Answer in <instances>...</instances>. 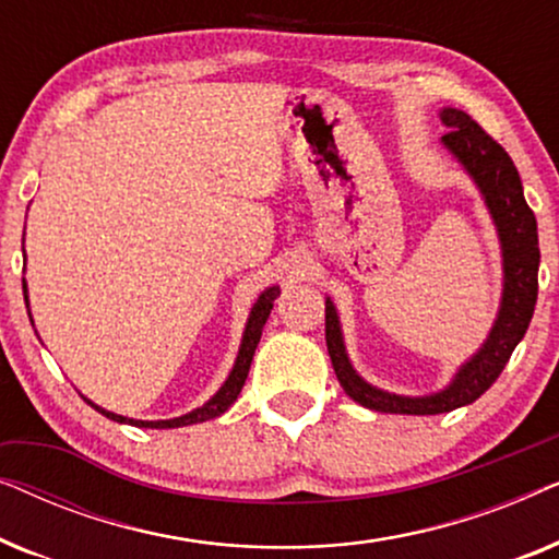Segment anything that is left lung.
Wrapping results in <instances>:
<instances>
[{
  "mask_svg": "<svg viewBox=\"0 0 559 559\" xmlns=\"http://www.w3.org/2000/svg\"><path fill=\"white\" fill-rule=\"evenodd\" d=\"M440 119L448 127L440 140L442 147L476 182L493 218L496 234H499L503 266L501 305L484 346L468 361L461 364L445 389L425 396H404L369 384L354 369L346 343H343L338 310L331 297H325V343L343 392L361 407L386 412V415H442V412H453L476 402L499 379L519 341L524 338L526 328L532 323L534 305H537V218L524 201L522 178H519L514 163L507 150L493 142L465 111L445 106L440 109Z\"/></svg>",
  "mask_w": 559,
  "mask_h": 559,
  "instance_id": "left-lung-1",
  "label": "left lung"
}]
</instances>
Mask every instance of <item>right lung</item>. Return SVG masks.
Instances as JSON below:
<instances>
[{"label":"right lung","instance_id":"1","mask_svg":"<svg viewBox=\"0 0 559 559\" xmlns=\"http://www.w3.org/2000/svg\"><path fill=\"white\" fill-rule=\"evenodd\" d=\"M22 243H25V239H22ZM22 251H25V249H22ZM22 293H25V305L29 308L27 282L25 280H22ZM277 295H280V287L272 285V287H266L264 293L257 297L254 308H251V312H249L247 328H243L241 346H239V354H236V361H234L231 373H228V379L224 381V384H221L218 392L213 394L209 402L201 404V407H195L193 412H188V415H180V417H173V419H132V417L117 415V412H109V409L98 407V404L86 400V396H83V400H86L96 412H102L104 417L114 419V423L132 425V427H144V430H173V427L198 425V423H205V419L221 417L236 402V396L241 394L243 381H247V377H249L251 358H254V350L259 346V338H262V328L266 323V318H270V312L274 308V300H277ZM27 316H29V312H27ZM29 320H33V318H29Z\"/></svg>","mask_w":559,"mask_h":559}]
</instances>
